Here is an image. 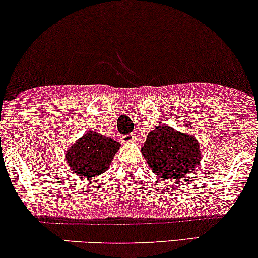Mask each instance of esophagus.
<instances>
[{
	"label": "esophagus",
	"instance_id": "esophagus-1",
	"mask_svg": "<svg viewBox=\"0 0 258 258\" xmlns=\"http://www.w3.org/2000/svg\"><path fill=\"white\" fill-rule=\"evenodd\" d=\"M134 135L133 134H126V135H122L121 136V141L123 143H132L134 142Z\"/></svg>",
	"mask_w": 258,
	"mask_h": 258
}]
</instances>
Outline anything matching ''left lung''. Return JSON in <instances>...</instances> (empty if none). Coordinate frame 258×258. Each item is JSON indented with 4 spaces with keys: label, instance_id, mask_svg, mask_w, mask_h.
<instances>
[{
    "label": "left lung",
    "instance_id": "left-lung-1",
    "mask_svg": "<svg viewBox=\"0 0 258 258\" xmlns=\"http://www.w3.org/2000/svg\"><path fill=\"white\" fill-rule=\"evenodd\" d=\"M141 150L154 174L165 181L185 177L201 161L200 144L195 137L167 125L148 134Z\"/></svg>",
    "mask_w": 258,
    "mask_h": 258
}]
</instances>
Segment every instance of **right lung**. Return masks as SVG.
Masks as SVG:
<instances>
[{"label": "right lung", "instance_id": "1", "mask_svg": "<svg viewBox=\"0 0 258 258\" xmlns=\"http://www.w3.org/2000/svg\"><path fill=\"white\" fill-rule=\"evenodd\" d=\"M119 143L111 137L97 132H88L67 151V163L74 174L82 177H94L107 170Z\"/></svg>", "mask_w": 258, "mask_h": 258}]
</instances>
